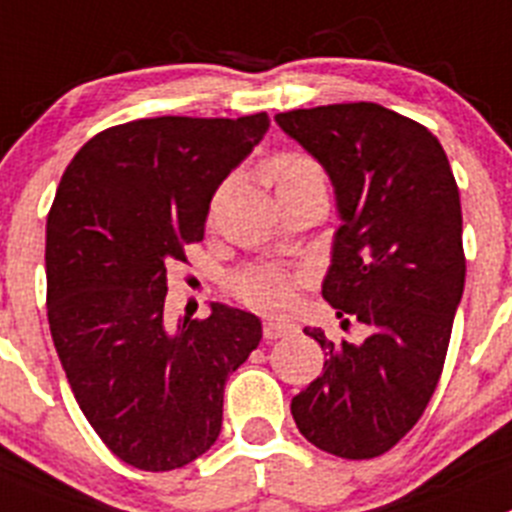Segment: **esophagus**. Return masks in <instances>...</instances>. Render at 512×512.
Instances as JSON below:
<instances>
[{
    "label": "esophagus",
    "instance_id": "obj_1",
    "mask_svg": "<svg viewBox=\"0 0 512 512\" xmlns=\"http://www.w3.org/2000/svg\"><path fill=\"white\" fill-rule=\"evenodd\" d=\"M296 332V324L286 319H266L264 321V337L266 339H281L289 337V334Z\"/></svg>",
    "mask_w": 512,
    "mask_h": 512
}]
</instances>
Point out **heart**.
Returning <instances> with one entry per match:
<instances>
[{
    "label": "heart",
    "instance_id": "obj_1",
    "mask_svg": "<svg viewBox=\"0 0 512 512\" xmlns=\"http://www.w3.org/2000/svg\"><path fill=\"white\" fill-rule=\"evenodd\" d=\"M264 178L276 188L279 198L289 193L326 188L321 165L301 150H284L264 163ZM299 276L279 266H248L231 279V291L253 309L279 311L294 301Z\"/></svg>",
    "mask_w": 512,
    "mask_h": 512
}]
</instances>
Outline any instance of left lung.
Wrapping results in <instances>:
<instances>
[{
    "label": "left lung",
    "instance_id": "8db88e82",
    "mask_svg": "<svg viewBox=\"0 0 512 512\" xmlns=\"http://www.w3.org/2000/svg\"><path fill=\"white\" fill-rule=\"evenodd\" d=\"M276 123L332 178L342 226L321 296L342 329L324 372L291 399L301 435L319 450L369 460L392 450L425 412L445 367L465 289L460 191L440 140L377 102L289 110Z\"/></svg>",
    "mask_w": 512,
    "mask_h": 512
}]
</instances>
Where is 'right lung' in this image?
Segmentation results:
<instances>
[{
  "instance_id": "right-lung-1",
  "label": "right lung",
  "mask_w": 512,
  "mask_h": 512,
  "mask_svg": "<svg viewBox=\"0 0 512 512\" xmlns=\"http://www.w3.org/2000/svg\"><path fill=\"white\" fill-rule=\"evenodd\" d=\"M269 115L145 118L87 140L47 216V319L82 415L107 450L148 472L211 450L223 387L261 342L251 311L163 319L168 266L203 241L226 175Z\"/></svg>"
}]
</instances>
